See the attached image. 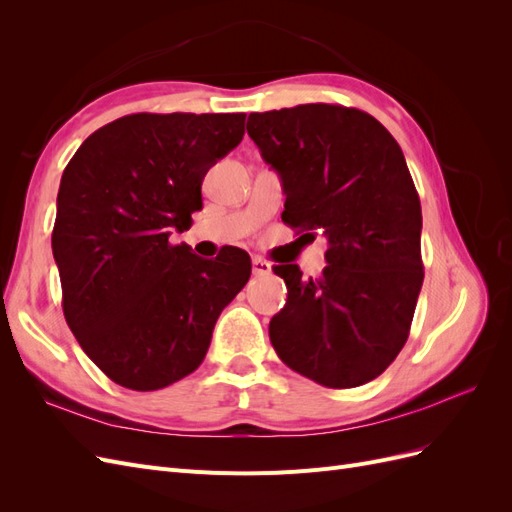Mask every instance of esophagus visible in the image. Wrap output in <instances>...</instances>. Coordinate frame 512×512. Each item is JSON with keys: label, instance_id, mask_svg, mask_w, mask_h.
<instances>
[{"label": "esophagus", "instance_id": "obj_1", "mask_svg": "<svg viewBox=\"0 0 512 512\" xmlns=\"http://www.w3.org/2000/svg\"><path fill=\"white\" fill-rule=\"evenodd\" d=\"M252 273H254L256 277H265V275H269V273H271V262H267L265 258L256 256V258L252 260Z\"/></svg>", "mask_w": 512, "mask_h": 512}]
</instances>
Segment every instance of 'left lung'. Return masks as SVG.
<instances>
[{
    "instance_id": "1",
    "label": "left lung",
    "mask_w": 512,
    "mask_h": 512,
    "mask_svg": "<svg viewBox=\"0 0 512 512\" xmlns=\"http://www.w3.org/2000/svg\"><path fill=\"white\" fill-rule=\"evenodd\" d=\"M247 134L282 179V220L320 230L327 267L277 265L288 301L269 324L277 356L329 389L378 378L404 348L423 286L421 200L378 119L339 104L252 113Z\"/></svg>"
}]
</instances>
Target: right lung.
<instances>
[{
  "label": "right lung",
  "instance_id": "1",
  "mask_svg": "<svg viewBox=\"0 0 512 512\" xmlns=\"http://www.w3.org/2000/svg\"><path fill=\"white\" fill-rule=\"evenodd\" d=\"M245 113H136L106 123L61 175L53 256L76 342L113 382L158 391L203 363L222 309L250 280L239 247L218 258L168 241L203 209L207 170Z\"/></svg>",
  "mask_w": 512,
  "mask_h": 512
}]
</instances>
